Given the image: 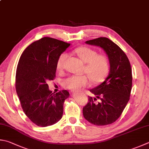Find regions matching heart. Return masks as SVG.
<instances>
[{"instance_id":"heart-1","label":"heart","mask_w":149,"mask_h":149,"mask_svg":"<svg viewBox=\"0 0 149 149\" xmlns=\"http://www.w3.org/2000/svg\"><path fill=\"white\" fill-rule=\"evenodd\" d=\"M75 53L86 65L85 72L91 80L94 82H100L107 76L109 63L108 57L104 54H98V52L93 49L87 47H80L75 50ZM67 58L66 52L60 55L57 60V68L60 70L63 67V64ZM89 80L86 76L72 75L65 78L63 85L65 88L77 91L82 87L87 86Z\"/></svg>"}]
</instances>
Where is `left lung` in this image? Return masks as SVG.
I'll list each match as a JSON object with an SVG mask.
<instances>
[{
	"instance_id": "1",
	"label": "left lung",
	"mask_w": 149,
	"mask_h": 149,
	"mask_svg": "<svg viewBox=\"0 0 149 149\" xmlns=\"http://www.w3.org/2000/svg\"><path fill=\"white\" fill-rule=\"evenodd\" d=\"M86 44L100 47L107 55L109 71L105 80L90 89L96 98L89 97L83 108V116L93 125L111 124L119 118L130 99L132 76L130 61L122 49L107 38L86 41ZM97 98L100 102H95Z\"/></svg>"
}]
</instances>
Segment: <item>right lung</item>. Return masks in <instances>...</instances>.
Listing matches in <instances>:
<instances>
[{
    "label": "right lung",
    "mask_w": 149,
    "mask_h": 149,
    "mask_svg": "<svg viewBox=\"0 0 149 149\" xmlns=\"http://www.w3.org/2000/svg\"><path fill=\"white\" fill-rule=\"evenodd\" d=\"M70 45L45 37L26 47L19 59L17 93L24 113L39 127L52 125L62 117L63 103L69 93L62 90L53 93L47 83L55 78L58 57Z\"/></svg>",
    "instance_id": "right-lung-1"
}]
</instances>
